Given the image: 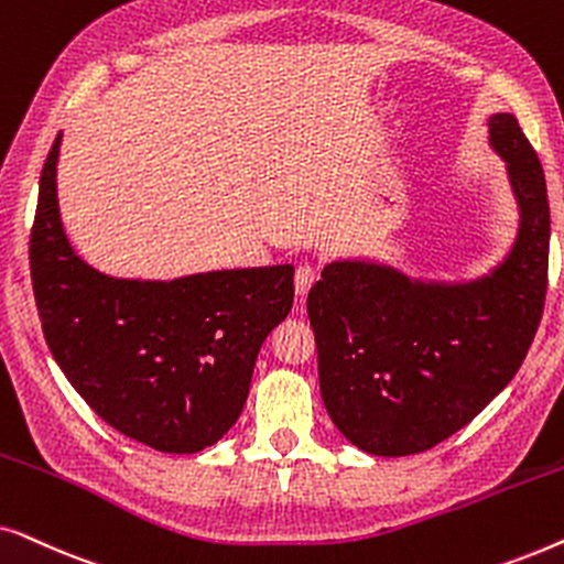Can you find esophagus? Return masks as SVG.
Listing matches in <instances>:
<instances>
[{
    "instance_id": "34e87169",
    "label": "esophagus",
    "mask_w": 564,
    "mask_h": 564,
    "mask_svg": "<svg viewBox=\"0 0 564 564\" xmlns=\"http://www.w3.org/2000/svg\"><path fill=\"white\" fill-rule=\"evenodd\" d=\"M318 280V272H315V267L311 264H300L297 272H295V292L300 297L307 295V290L313 288V282Z\"/></svg>"
}]
</instances>
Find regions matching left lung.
I'll list each match as a JSON object with an SVG mask.
<instances>
[{
  "label": "left lung",
  "instance_id": "8db88e82",
  "mask_svg": "<svg viewBox=\"0 0 564 564\" xmlns=\"http://www.w3.org/2000/svg\"><path fill=\"white\" fill-rule=\"evenodd\" d=\"M521 226L511 253L469 284L413 282L369 261H334L307 295L323 405L377 457L426 452L467 426L519 372L546 297L550 199L513 115L490 118Z\"/></svg>",
  "mask_w": 564,
  "mask_h": 564
}]
</instances>
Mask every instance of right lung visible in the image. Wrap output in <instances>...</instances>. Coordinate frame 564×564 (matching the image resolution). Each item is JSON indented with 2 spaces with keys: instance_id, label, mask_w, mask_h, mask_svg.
Wrapping results in <instances>:
<instances>
[{
  "instance_id": "1",
  "label": "right lung",
  "mask_w": 564,
  "mask_h": 564,
  "mask_svg": "<svg viewBox=\"0 0 564 564\" xmlns=\"http://www.w3.org/2000/svg\"><path fill=\"white\" fill-rule=\"evenodd\" d=\"M61 133L41 174L30 274L66 380L105 423L169 454H195L238 421L295 267L226 269L172 282L112 280L76 257L56 197Z\"/></svg>"
}]
</instances>
